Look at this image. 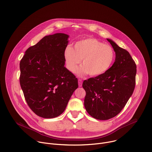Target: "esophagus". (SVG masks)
<instances>
[{
	"label": "esophagus",
	"instance_id": "34e87169",
	"mask_svg": "<svg viewBox=\"0 0 152 152\" xmlns=\"http://www.w3.org/2000/svg\"><path fill=\"white\" fill-rule=\"evenodd\" d=\"M78 84H79V87H80V86H82V80L80 79H78Z\"/></svg>",
	"mask_w": 152,
	"mask_h": 152
}]
</instances>
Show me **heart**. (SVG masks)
<instances>
[{"mask_svg":"<svg viewBox=\"0 0 152 152\" xmlns=\"http://www.w3.org/2000/svg\"><path fill=\"white\" fill-rule=\"evenodd\" d=\"M64 57L69 69L76 73L82 59L83 67L79 70L80 75L88 74L91 76H100L110 69L115 58L111 46L94 38L77 41L74 49L68 46Z\"/></svg>","mask_w":152,"mask_h":152,"instance_id":"obj_1","label":"heart"}]
</instances>
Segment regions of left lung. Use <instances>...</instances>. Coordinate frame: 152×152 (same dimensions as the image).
<instances>
[{"label":"left lung","instance_id":"1","mask_svg":"<svg viewBox=\"0 0 152 152\" xmlns=\"http://www.w3.org/2000/svg\"><path fill=\"white\" fill-rule=\"evenodd\" d=\"M115 52L111 67L104 73L83 81L84 106L93 118L106 120L118 115L132 96L135 86L137 66L131 55L110 39Z\"/></svg>","mask_w":152,"mask_h":152}]
</instances>
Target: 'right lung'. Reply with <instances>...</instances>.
<instances>
[{
    "mask_svg": "<svg viewBox=\"0 0 152 152\" xmlns=\"http://www.w3.org/2000/svg\"><path fill=\"white\" fill-rule=\"evenodd\" d=\"M69 36L57 33L43 37L29 48L20 62V83L31 110L52 118L66 110L77 79L64 67Z\"/></svg>",
    "mask_w": 152,
    "mask_h": 152,
    "instance_id": "obj_1",
    "label": "right lung"
}]
</instances>
